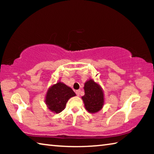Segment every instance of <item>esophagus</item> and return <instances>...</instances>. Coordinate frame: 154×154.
I'll use <instances>...</instances> for the list:
<instances>
[{
	"label": "esophagus",
	"mask_w": 154,
	"mask_h": 154,
	"mask_svg": "<svg viewBox=\"0 0 154 154\" xmlns=\"http://www.w3.org/2000/svg\"><path fill=\"white\" fill-rule=\"evenodd\" d=\"M80 92H81V90H76V94H77V96H79V94H80Z\"/></svg>",
	"instance_id": "34e87169"
}]
</instances>
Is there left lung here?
I'll list each match as a JSON object with an SVG mask.
<instances>
[{"label":"left lung","instance_id":"8db88e82","mask_svg":"<svg viewBox=\"0 0 154 154\" xmlns=\"http://www.w3.org/2000/svg\"><path fill=\"white\" fill-rule=\"evenodd\" d=\"M85 94L82 98L85 108L90 113H96L103 109L105 103L104 92L100 84L92 79L84 83Z\"/></svg>","mask_w":154,"mask_h":154}]
</instances>
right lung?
I'll return each mask as SVG.
<instances>
[{"mask_svg":"<svg viewBox=\"0 0 154 154\" xmlns=\"http://www.w3.org/2000/svg\"><path fill=\"white\" fill-rule=\"evenodd\" d=\"M76 96L72 88L61 82L51 85L47 91L45 102L48 108L54 113H59L66 107L67 101Z\"/></svg>","mask_w":154,"mask_h":154,"instance_id":"right-lung-1","label":"right lung"}]
</instances>
